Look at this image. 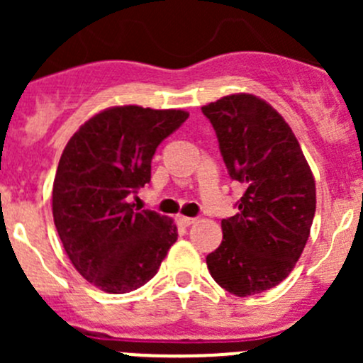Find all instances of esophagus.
<instances>
[{
  "label": "esophagus",
  "instance_id": "1",
  "mask_svg": "<svg viewBox=\"0 0 363 363\" xmlns=\"http://www.w3.org/2000/svg\"><path fill=\"white\" fill-rule=\"evenodd\" d=\"M179 221L182 223L184 226H189L195 223V218H188V216H179Z\"/></svg>",
  "mask_w": 363,
  "mask_h": 363
}]
</instances>
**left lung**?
Here are the masks:
<instances>
[{
  "instance_id": "obj_1",
  "label": "left lung",
  "mask_w": 363,
  "mask_h": 363,
  "mask_svg": "<svg viewBox=\"0 0 363 363\" xmlns=\"http://www.w3.org/2000/svg\"><path fill=\"white\" fill-rule=\"evenodd\" d=\"M202 112L228 175L246 189L239 212L221 221L208 272L230 294H262L286 279L306 247L316 211L314 177L291 128L267 101L230 94Z\"/></svg>"
}]
</instances>
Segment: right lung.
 <instances>
[{
    "label": "right lung",
    "mask_w": 363,
    "mask_h": 363,
    "mask_svg": "<svg viewBox=\"0 0 363 363\" xmlns=\"http://www.w3.org/2000/svg\"><path fill=\"white\" fill-rule=\"evenodd\" d=\"M188 117L137 105L107 108L86 121L61 155L54 225L80 276L107 294L144 286L177 240L172 219L130 200L151 181L158 145Z\"/></svg>",
    "instance_id": "obj_1"
}]
</instances>
